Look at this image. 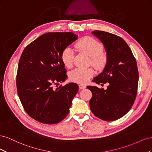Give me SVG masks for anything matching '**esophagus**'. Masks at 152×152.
I'll return each instance as SVG.
<instances>
[{"label":"esophagus","instance_id":"esophagus-1","mask_svg":"<svg viewBox=\"0 0 152 152\" xmlns=\"http://www.w3.org/2000/svg\"><path fill=\"white\" fill-rule=\"evenodd\" d=\"M79 89H85L86 87V86L85 85H83V84H79Z\"/></svg>","mask_w":152,"mask_h":152}]
</instances>
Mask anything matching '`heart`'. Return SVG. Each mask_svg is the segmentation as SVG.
I'll list each match as a JSON object with an SVG mask.
<instances>
[{"label":"heart","instance_id":"obj_1","mask_svg":"<svg viewBox=\"0 0 152 152\" xmlns=\"http://www.w3.org/2000/svg\"><path fill=\"white\" fill-rule=\"evenodd\" d=\"M75 48L86 54L91 58L90 64L96 69H102L107 59L103 54V45L96 39L86 37L82 38L75 45ZM74 53L70 48L64 49L61 54V60L64 65L70 68L73 65ZM94 75V71L91 68H76L70 73V79L72 81L79 84H85L91 77Z\"/></svg>","mask_w":152,"mask_h":152}]
</instances>
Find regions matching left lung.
Wrapping results in <instances>:
<instances>
[{"mask_svg":"<svg viewBox=\"0 0 152 152\" xmlns=\"http://www.w3.org/2000/svg\"><path fill=\"white\" fill-rule=\"evenodd\" d=\"M92 34L103 43L107 52L104 70L93 81L101 85L108 82V86L106 90L87 87L93 94L90 108L102 120L115 121L129 111L135 101L139 79L136 61L130 48L120 37L98 30Z\"/></svg>","mask_w":152,"mask_h":152,"instance_id":"left-lung-1","label":"left lung"}]
</instances>
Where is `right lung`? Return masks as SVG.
<instances>
[{
	"mask_svg": "<svg viewBox=\"0 0 152 152\" xmlns=\"http://www.w3.org/2000/svg\"><path fill=\"white\" fill-rule=\"evenodd\" d=\"M72 32H49L25 48L16 75L18 94L28 115L41 123L54 124L65 118L79 90L75 83L54 88L66 79L61 54L78 39Z\"/></svg>",
	"mask_w": 152,
	"mask_h": 152,
	"instance_id": "obj_1",
	"label": "right lung"
}]
</instances>
